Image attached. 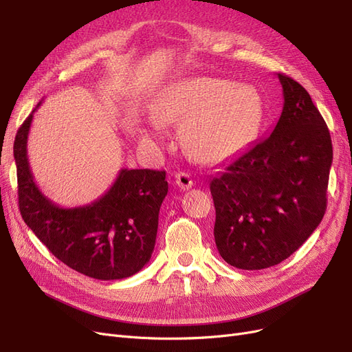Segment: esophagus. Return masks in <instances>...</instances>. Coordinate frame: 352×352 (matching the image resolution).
Masks as SVG:
<instances>
[{
	"mask_svg": "<svg viewBox=\"0 0 352 352\" xmlns=\"http://www.w3.org/2000/svg\"><path fill=\"white\" fill-rule=\"evenodd\" d=\"M175 184H176V186H179L180 189L185 190V189H189V188L194 186V180H192V177H190L189 173L179 172L175 176Z\"/></svg>",
	"mask_w": 352,
	"mask_h": 352,
	"instance_id": "esophagus-1",
	"label": "esophagus"
}]
</instances>
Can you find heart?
I'll return each mask as SVG.
<instances>
[{"mask_svg": "<svg viewBox=\"0 0 352 352\" xmlns=\"http://www.w3.org/2000/svg\"><path fill=\"white\" fill-rule=\"evenodd\" d=\"M158 122L182 120L180 138L201 162H220L248 144L261 120L258 94L247 85L195 76L172 85L154 105Z\"/></svg>", "mask_w": 352, "mask_h": 352, "instance_id": "1", "label": "heart"}]
</instances>
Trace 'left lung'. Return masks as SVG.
<instances>
[{
    "mask_svg": "<svg viewBox=\"0 0 352 352\" xmlns=\"http://www.w3.org/2000/svg\"><path fill=\"white\" fill-rule=\"evenodd\" d=\"M283 109L272 133L211 179L214 239L221 258L242 270L286 260L311 236L326 211L332 141L300 83L278 74Z\"/></svg>",
    "mask_w": 352,
    "mask_h": 352,
    "instance_id": "1",
    "label": "left lung"
}]
</instances>
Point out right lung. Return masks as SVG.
<instances>
[{
  "label": "right lung",
  "instance_id": "right-lung-1",
  "mask_svg": "<svg viewBox=\"0 0 352 352\" xmlns=\"http://www.w3.org/2000/svg\"><path fill=\"white\" fill-rule=\"evenodd\" d=\"M35 110L20 126L13 148L25 223L54 257L85 276L116 280L138 273L154 251L158 212L168 190L166 172L122 168L102 197L63 208L41 192L30 172L28 136Z\"/></svg>",
  "mask_w": 352,
  "mask_h": 352
}]
</instances>
